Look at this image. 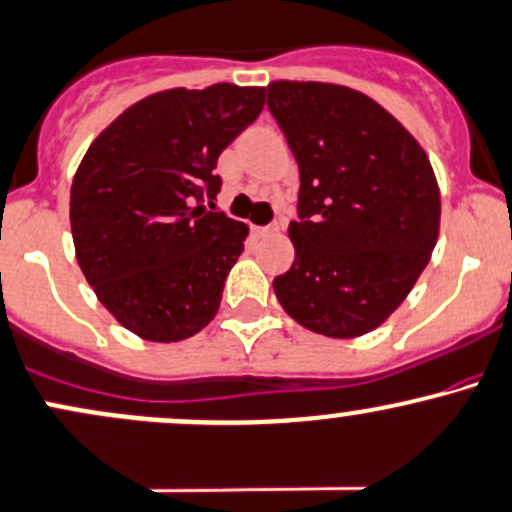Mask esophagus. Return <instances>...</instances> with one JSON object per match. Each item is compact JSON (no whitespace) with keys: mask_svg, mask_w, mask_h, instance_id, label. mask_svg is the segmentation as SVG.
Wrapping results in <instances>:
<instances>
[{"mask_svg":"<svg viewBox=\"0 0 512 512\" xmlns=\"http://www.w3.org/2000/svg\"><path fill=\"white\" fill-rule=\"evenodd\" d=\"M252 230H255L257 238H269V235H277L279 233L277 226H255Z\"/></svg>","mask_w":512,"mask_h":512,"instance_id":"esophagus-1","label":"esophagus"}]
</instances>
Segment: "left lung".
Listing matches in <instances>:
<instances>
[{
	"label": "left lung",
	"mask_w": 512,
	"mask_h": 512,
	"mask_svg": "<svg viewBox=\"0 0 512 512\" xmlns=\"http://www.w3.org/2000/svg\"><path fill=\"white\" fill-rule=\"evenodd\" d=\"M267 106L299 162L296 260L274 294L325 338L372 333L406 301L440 235V187L420 143L357 89L267 84Z\"/></svg>",
	"instance_id": "8db88e82"
}]
</instances>
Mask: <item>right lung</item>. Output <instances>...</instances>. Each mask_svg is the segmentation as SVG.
Wrapping results in <instances>:
<instances>
[{
    "label": "right lung",
    "mask_w": 512,
    "mask_h": 512,
    "mask_svg": "<svg viewBox=\"0 0 512 512\" xmlns=\"http://www.w3.org/2000/svg\"><path fill=\"white\" fill-rule=\"evenodd\" d=\"M262 106L265 87L165 89L128 106L84 153L70 189L77 265L138 338L187 340L216 316L247 226L204 199L221 189L218 155Z\"/></svg>",
    "instance_id": "add662e5"
}]
</instances>
